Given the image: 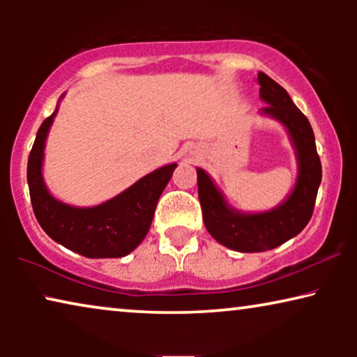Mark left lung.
Here are the masks:
<instances>
[{"label": "left lung", "instance_id": "obj_1", "mask_svg": "<svg viewBox=\"0 0 357 357\" xmlns=\"http://www.w3.org/2000/svg\"><path fill=\"white\" fill-rule=\"evenodd\" d=\"M258 84L260 99L268 104L261 107L260 114L284 125L296 149L299 172L289 197L270 211L241 213L229 206L211 177L197 169L204 226L224 247L243 253L273 250L296 237L310 221L321 182L320 158L307 116L294 105L284 87L265 73H258Z\"/></svg>", "mask_w": 357, "mask_h": 357}]
</instances>
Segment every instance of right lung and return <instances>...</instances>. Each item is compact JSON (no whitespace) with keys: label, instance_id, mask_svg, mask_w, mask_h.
<instances>
[{"label":"right lung","instance_id":"1","mask_svg":"<svg viewBox=\"0 0 357 357\" xmlns=\"http://www.w3.org/2000/svg\"><path fill=\"white\" fill-rule=\"evenodd\" d=\"M58 105L37 131L27 162V183L38 224L53 241L87 258L128 255L148 234L155 204L177 164L164 165L109 202L92 208L71 206L53 198L42 177L43 148Z\"/></svg>","mask_w":357,"mask_h":357}]
</instances>
